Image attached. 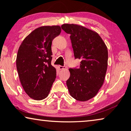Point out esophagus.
<instances>
[{"instance_id": "esophagus-1", "label": "esophagus", "mask_w": 131, "mask_h": 131, "mask_svg": "<svg viewBox=\"0 0 131 131\" xmlns=\"http://www.w3.org/2000/svg\"><path fill=\"white\" fill-rule=\"evenodd\" d=\"M58 68L60 70H63V69H66V67L65 66H58Z\"/></svg>"}]
</instances>
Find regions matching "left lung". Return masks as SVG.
Segmentation results:
<instances>
[{"instance_id":"left-lung-1","label":"left lung","mask_w":131,"mask_h":131,"mask_svg":"<svg viewBox=\"0 0 131 131\" xmlns=\"http://www.w3.org/2000/svg\"><path fill=\"white\" fill-rule=\"evenodd\" d=\"M70 35L75 58L81 59L79 69H70L66 82L70 94L78 101H86L97 94L103 85L108 65V50L96 32L80 25L64 24Z\"/></svg>"}]
</instances>
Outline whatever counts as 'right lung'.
I'll return each mask as SVG.
<instances>
[{
	"instance_id": "1",
	"label": "right lung",
	"mask_w": 131,
	"mask_h": 131,
	"mask_svg": "<svg viewBox=\"0 0 131 131\" xmlns=\"http://www.w3.org/2000/svg\"><path fill=\"white\" fill-rule=\"evenodd\" d=\"M61 31L59 26L40 27L24 39L18 51L16 64L19 80L33 100L47 97L56 78V69L51 65V45Z\"/></svg>"
}]
</instances>
